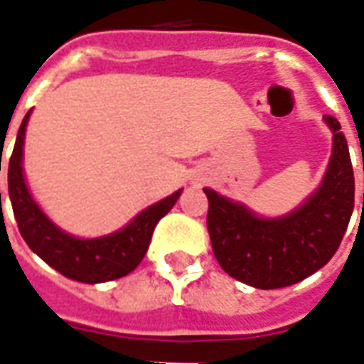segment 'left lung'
I'll return each mask as SVG.
<instances>
[{"instance_id": "left-lung-1", "label": "left lung", "mask_w": 364, "mask_h": 364, "mask_svg": "<svg viewBox=\"0 0 364 364\" xmlns=\"http://www.w3.org/2000/svg\"><path fill=\"white\" fill-rule=\"evenodd\" d=\"M331 156L323 179L302 205L281 216H261L240 200L205 187L206 226L220 267L255 289L304 281L328 263L343 240L355 205L349 146L337 119L326 114Z\"/></svg>"}]
</instances>
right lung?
Returning <instances> with one entry per match:
<instances>
[{
    "mask_svg": "<svg viewBox=\"0 0 364 364\" xmlns=\"http://www.w3.org/2000/svg\"><path fill=\"white\" fill-rule=\"evenodd\" d=\"M31 112L33 109L21 122L15 148L9 158V169H7L9 200L23 240L41 259L72 281L97 284L132 273L148 252L156 224L173 208L177 198L181 197L183 189H177L173 195L144 208L127 226L107 236L77 237L70 234L64 228H60L41 208L25 179L23 154H25V134H27Z\"/></svg>",
    "mask_w": 364,
    "mask_h": 364,
    "instance_id": "obj_1",
    "label": "right lung"
}]
</instances>
